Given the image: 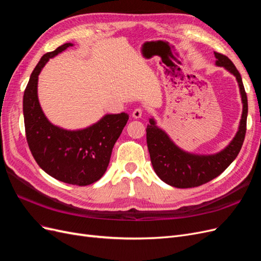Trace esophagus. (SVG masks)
<instances>
[{"mask_svg": "<svg viewBox=\"0 0 261 261\" xmlns=\"http://www.w3.org/2000/svg\"><path fill=\"white\" fill-rule=\"evenodd\" d=\"M143 112H144L143 109H141V108H137V109H135V110H134V111H133L132 116H133L134 118H140L141 115H143Z\"/></svg>", "mask_w": 261, "mask_h": 261, "instance_id": "34e87169", "label": "esophagus"}]
</instances>
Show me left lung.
<instances>
[{"instance_id": "1", "label": "left lung", "mask_w": 261, "mask_h": 261, "mask_svg": "<svg viewBox=\"0 0 261 261\" xmlns=\"http://www.w3.org/2000/svg\"><path fill=\"white\" fill-rule=\"evenodd\" d=\"M216 65L222 66L236 77L243 102V113L233 140L223 150L215 154L189 153L177 147L168 134L150 118L147 126V146L154 172L164 183L177 188H192L206 184L216 178L238 156L243 146L248 113L247 96L238 68L225 55L215 52Z\"/></svg>"}]
</instances>
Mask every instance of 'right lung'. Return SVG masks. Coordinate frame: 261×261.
Listing matches in <instances>:
<instances>
[{"label": "right lung", "instance_id": "add662e5", "mask_svg": "<svg viewBox=\"0 0 261 261\" xmlns=\"http://www.w3.org/2000/svg\"><path fill=\"white\" fill-rule=\"evenodd\" d=\"M72 45L63 44L39 61L23 92L22 111L27 143L39 167L55 179L86 186L106 173L128 114H107L96 124L77 130L61 128L46 118L38 99V76L46 62Z\"/></svg>", "mask_w": 261, "mask_h": 261}]
</instances>
